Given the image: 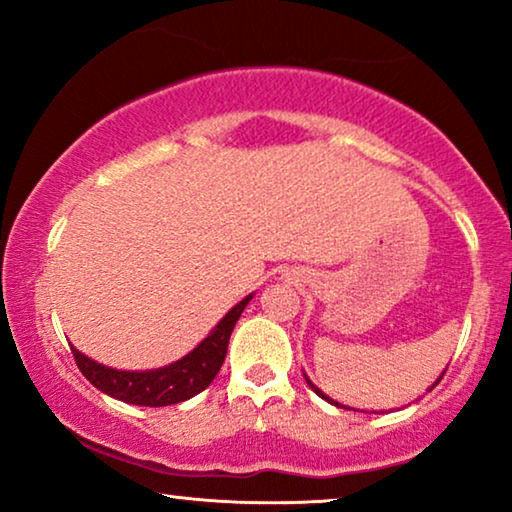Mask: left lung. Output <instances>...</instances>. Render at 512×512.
<instances>
[{"label":"left lung","instance_id":"left-lung-1","mask_svg":"<svg viewBox=\"0 0 512 512\" xmlns=\"http://www.w3.org/2000/svg\"><path fill=\"white\" fill-rule=\"evenodd\" d=\"M443 375H445V373H443ZM443 375H440V377H443ZM440 377H438V382H440ZM305 380H307V384H310V387H312V391H317V396H321V398H324V401H328V403H331V405H338V408H340V403H335V401H333V398H328V396L324 394V391H321L319 387H314V384L310 382V377H307V375H305ZM438 382H436V384H438ZM436 384H433V387H436Z\"/></svg>","mask_w":512,"mask_h":512}]
</instances>
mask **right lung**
Segmentation results:
<instances>
[{"label":"right lung","mask_w":512,"mask_h":512,"mask_svg":"<svg viewBox=\"0 0 512 512\" xmlns=\"http://www.w3.org/2000/svg\"><path fill=\"white\" fill-rule=\"evenodd\" d=\"M254 293L240 300L219 324L212 328V333L200 342L193 352H188L184 359L170 363L165 368L156 370H116L107 368L102 363L88 359L79 349L72 347L74 361L83 377L111 398H118L123 403L144 405V408H163V405L184 403L200 391H205L223 366L228 352L230 333L249 305Z\"/></svg>","instance_id":"right-lung-1"}]
</instances>
